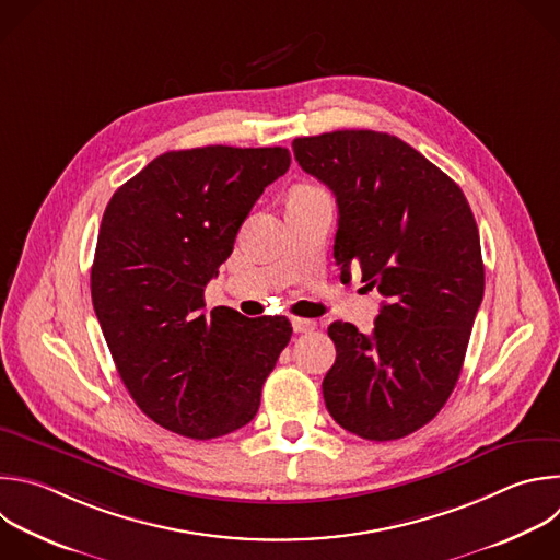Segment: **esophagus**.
<instances>
[{
    "instance_id": "1",
    "label": "esophagus",
    "mask_w": 560,
    "mask_h": 560,
    "mask_svg": "<svg viewBox=\"0 0 560 560\" xmlns=\"http://www.w3.org/2000/svg\"><path fill=\"white\" fill-rule=\"evenodd\" d=\"M314 327H316V323L310 320V318H299V316L292 318V329H294L296 334H301V331H312Z\"/></svg>"
}]
</instances>
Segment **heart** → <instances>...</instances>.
I'll return each instance as SVG.
<instances>
[{
  "mask_svg": "<svg viewBox=\"0 0 560 560\" xmlns=\"http://www.w3.org/2000/svg\"><path fill=\"white\" fill-rule=\"evenodd\" d=\"M301 189H312V186H301Z\"/></svg>",
  "mask_w": 560,
  "mask_h": 560,
  "instance_id": "heart-1",
  "label": "heart"
}]
</instances>
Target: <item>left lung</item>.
Segmentation results:
<instances>
[{
	"instance_id": "obj_1",
	"label": "left lung",
	"mask_w": 560,
	"mask_h": 560,
	"mask_svg": "<svg viewBox=\"0 0 560 560\" xmlns=\"http://www.w3.org/2000/svg\"><path fill=\"white\" fill-rule=\"evenodd\" d=\"M292 149L336 196L340 279L358 266L385 296L369 336L342 320L327 327L336 360L325 407L358 438L400 440L440 413L462 374L483 299L477 222L459 186L396 136L342 129Z\"/></svg>"
}]
</instances>
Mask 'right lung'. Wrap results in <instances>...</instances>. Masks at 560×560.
<instances>
[{"label": "right lung", "instance_id": "obj_1", "mask_svg": "<svg viewBox=\"0 0 560 560\" xmlns=\"http://www.w3.org/2000/svg\"><path fill=\"white\" fill-rule=\"evenodd\" d=\"M290 166L283 147L166 151L112 196L92 264V303L140 411L184 438L246 427L290 342L285 316L205 310L240 226Z\"/></svg>", "mask_w": 560, "mask_h": 560}]
</instances>
